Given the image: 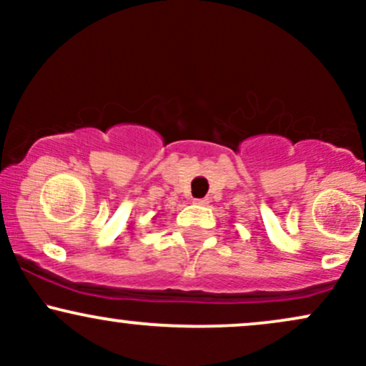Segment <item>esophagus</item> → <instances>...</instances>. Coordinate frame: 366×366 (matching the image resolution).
Masks as SVG:
<instances>
[{
	"label": "esophagus",
	"mask_w": 366,
	"mask_h": 366,
	"mask_svg": "<svg viewBox=\"0 0 366 366\" xmlns=\"http://www.w3.org/2000/svg\"><path fill=\"white\" fill-rule=\"evenodd\" d=\"M194 203L199 204V207H207L209 201L207 199V197H201V199H194Z\"/></svg>",
	"instance_id": "34e87169"
}]
</instances>
